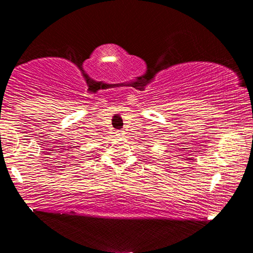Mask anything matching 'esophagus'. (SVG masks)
Listing matches in <instances>:
<instances>
[{
  "label": "esophagus",
  "mask_w": 253,
  "mask_h": 253,
  "mask_svg": "<svg viewBox=\"0 0 253 253\" xmlns=\"http://www.w3.org/2000/svg\"><path fill=\"white\" fill-rule=\"evenodd\" d=\"M125 134H126V132L124 131V130H118L117 131V136H124Z\"/></svg>",
  "instance_id": "obj_1"
}]
</instances>
